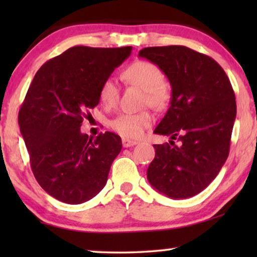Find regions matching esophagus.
I'll use <instances>...</instances> for the list:
<instances>
[{
    "instance_id": "34e87169",
    "label": "esophagus",
    "mask_w": 257,
    "mask_h": 257,
    "mask_svg": "<svg viewBox=\"0 0 257 257\" xmlns=\"http://www.w3.org/2000/svg\"><path fill=\"white\" fill-rule=\"evenodd\" d=\"M121 143H122V146H124V147H131V146H135V145H137V144H138V142H136V140H131V139H127V138H122Z\"/></svg>"
}]
</instances>
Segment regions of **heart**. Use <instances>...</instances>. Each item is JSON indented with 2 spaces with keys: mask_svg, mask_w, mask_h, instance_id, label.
Wrapping results in <instances>:
<instances>
[{
  "mask_svg": "<svg viewBox=\"0 0 257 257\" xmlns=\"http://www.w3.org/2000/svg\"><path fill=\"white\" fill-rule=\"evenodd\" d=\"M121 78L126 83L142 87L145 92V101L156 108L166 107L171 99V90L163 82L164 73L157 64L149 61H137L122 70ZM98 97L105 107H113L119 98V87L113 79L101 82ZM153 115L144 111L139 113H120L110 121V126L119 135L130 139H137L153 122Z\"/></svg>",
  "mask_w": 257,
  "mask_h": 257,
  "instance_id": "1",
  "label": "heart"
}]
</instances>
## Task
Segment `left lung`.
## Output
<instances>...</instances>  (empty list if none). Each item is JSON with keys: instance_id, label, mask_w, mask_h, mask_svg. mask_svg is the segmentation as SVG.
I'll return each mask as SVG.
<instances>
[{"instance_id": "1", "label": "left lung", "mask_w": 257, "mask_h": 257, "mask_svg": "<svg viewBox=\"0 0 257 257\" xmlns=\"http://www.w3.org/2000/svg\"><path fill=\"white\" fill-rule=\"evenodd\" d=\"M139 56L159 66L172 86L171 106L154 130L172 140L153 145L147 179L172 199L191 198L216 178L229 154L234 90L219 63L184 45L144 48Z\"/></svg>"}]
</instances>
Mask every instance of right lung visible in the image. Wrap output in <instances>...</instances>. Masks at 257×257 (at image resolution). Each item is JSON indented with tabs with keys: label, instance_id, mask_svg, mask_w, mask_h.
Here are the masks:
<instances>
[{
	"label": "right lung",
	"instance_id": "obj_1",
	"mask_svg": "<svg viewBox=\"0 0 257 257\" xmlns=\"http://www.w3.org/2000/svg\"><path fill=\"white\" fill-rule=\"evenodd\" d=\"M132 47H72L35 75L19 112V125L36 180L59 201L78 205L107 181L121 139L105 132L89 138L83 119L99 103L101 82L131 55Z\"/></svg>",
	"mask_w": 257,
	"mask_h": 257
}]
</instances>
